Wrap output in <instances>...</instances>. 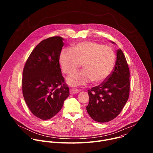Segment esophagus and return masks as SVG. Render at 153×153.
Segmentation results:
<instances>
[{
    "mask_svg": "<svg viewBox=\"0 0 153 153\" xmlns=\"http://www.w3.org/2000/svg\"><path fill=\"white\" fill-rule=\"evenodd\" d=\"M79 92V90L77 88H72V89H70V93L71 94H75L76 93H78Z\"/></svg>",
    "mask_w": 153,
    "mask_h": 153,
    "instance_id": "esophagus-1",
    "label": "esophagus"
}]
</instances>
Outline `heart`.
I'll use <instances>...</instances> for the list:
<instances>
[{
    "label": "heart",
    "instance_id": "heart-1",
    "mask_svg": "<svg viewBox=\"0 0 153 153\" xmlns=\"http://www.w3.org/2000/svg\"><path fill=\"white\" fill-rule=\"evenodd\" d=\"M81 63L84 70L71 74L67 79L68 83L77 86L92 81L94 84H100L112 73L116 54L111 47L91 41L79 42L71 50H62L59 64L64 73L70 74L77 71Z\"/></svg>",
    "mask_w": 153,
    "mask_h": 153
}]
</instances>
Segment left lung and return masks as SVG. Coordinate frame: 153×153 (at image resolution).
Instances as JSON below:
<instances>
[{
	"label": "left lung",
	"mask_w": 153,
	"mask_h": 153,
	"mask_svg": "<svg viewBox=\"0 0 153 153\" xmlns=\"http://www.w3.org/2000/svg\"><path fill=\"white\" fill-rule=\"evenodd\" d=\"M114 44L115 43L111 42ZM114 71L106 81L88 91L89 103L86 107L95 121L105 123L112 120L122 111L129 93V70L122 51H117Z\"/></svg>",
	"instance_id": "obj_1"
}]
</instances>
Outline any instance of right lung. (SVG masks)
I'll return each mask as SVG.
<instances>
[{
    "label": "right lung",
    "instance_id": "right-lung-1",
    "mask_svg": "<svg viewBox=\"0 0 153 153\" xmlns=\"http://www.w3.org/2000/svg\"><path fill=\"white\" fill-rule=\"evenodd\" d=\"M63 40L56 36L40 42L30 54L24 68L25 101L31 112L42 120L54 117L70 95L59 64Z\"/></svg>",
    "mask_w": 153,
    "mask_h": 153
}]
</instances>
